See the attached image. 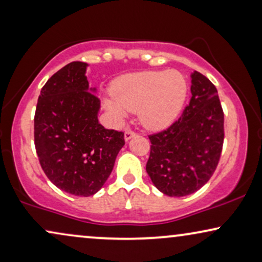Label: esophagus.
Wrapping results in <instances>:
<instances>
[{"instance_id":"34e87169","label":"esophagus","mask_w":262,"mask_h":262,"mask_svg":"<svg viewBox=\"0 0 262 262\" xmlns=\"http://www.w3.org/2000/svg\"><path fill=\"white\" fill-rule=\"evenodd\" d=\"M135 135H137L135 132L130 130V129H127V130H125V133H124V139H125V141H128L129 139H132V138L135 137Z\"/></svg>"}]
</instances>
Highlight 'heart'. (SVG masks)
I'll return each mask as SVG.
<instances>
[{
  "mask_svg": "<svg viewBox=\"0 0 262 262\" xmlns=\"http://www.w3.org/2000/svg\"><path fill=\"white\" fill-rule=\"evenodd\" d=\"M111 93L115 101L104 100L103 106L113 117L123 119L125 111H139L144 127L161 130L179 118L187 97V81L177 70L140 71L114 80Z\"/></svg>",
  "mask_w": 262,
  "mask_h": 262,
  "instance_id": "b5f03b06",
  "label": "heart"
}]
</instances>
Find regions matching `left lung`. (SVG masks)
Instances as JSON below:
<instances>
[{"label":"left lung","instance_id":"1","mask_svg":"<svg viewBox=\"0 0 262 262\" xmlns=\"http://www.w3.org/2000/svg\"><path fill=\"white\" fill-rule=\"evenodd\" d=\"M189 104L175 123L149 135L146 172L170 197L193 193L217 169L224 141V113L215 86L198 71L191 75Z\"/></svg>","mask_w":262,"mask_h":262}]
</instances>
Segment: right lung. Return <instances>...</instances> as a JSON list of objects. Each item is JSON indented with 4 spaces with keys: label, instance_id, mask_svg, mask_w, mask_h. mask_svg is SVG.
<instances>
[{
    "label": "right lung",
    "instance_id": "obj_1",
    "mask_svg": "<svg viewBox=\"0 0 262 262\" xmlns=\"http://www.w3.org/2000/svg\"><path fill=\"white\" fill-rule=\"evenodd\" d=\"M86 62L73 61L47 81L34 116L39 162L56 187L89 197L102 188L124 145L123 132L98 122L100 100L89 87Z\"/></svg>",
    "mask_w": 262,
    "mask_h": 262
}]
</instances>
